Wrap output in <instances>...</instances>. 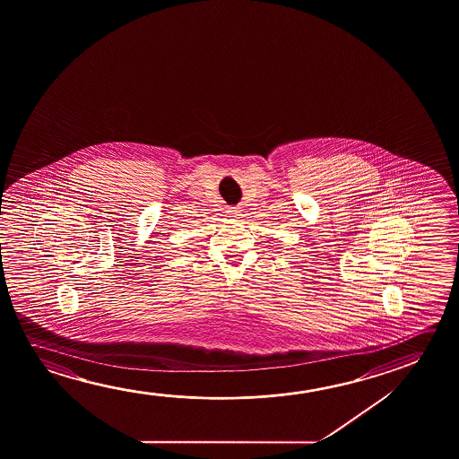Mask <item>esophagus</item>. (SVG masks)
<instances>
[{
	"label": "esophagus",
	"instance_id": "1",
	"mask_svg": "<svg viewBox=\"0 0 459 459\" xmlns=\"http://www.w3.org/2000/svg\"><path fill=\"white\" fill-rule=\"evenodd\" d=\"M227 212H229V216H232V218H235V216H238V214H240V210L233 206V208H229V211H227Z\"/></svg>",
	"mask_w": 459,
	"mask_h": 459
}]
</instances>
